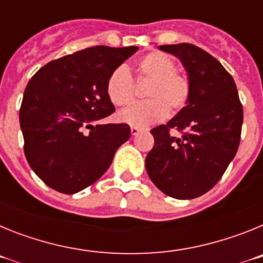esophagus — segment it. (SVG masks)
I'll list each match as a JSON object with an SVG mask.
<instances>
[{
	"label": "esophagus",
	"instance_id": "34e87169",
	"mask_svg": "<svg viewBox=\"0 0 263 263\" xmlns=\"http://www.w3.org/2000/svg\"><path fill=\"white\" fill-rule=\"evenodd\" d=\"M139 132H141V129H139V127H137V126L130 127V133H132V136H137Z\"/></svg>",
	"mask_w": 263,
	"mask_h": 263
}]
</instances>
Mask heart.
<instances>
[{"label":"heart","mask_w":263,"mask_h":263,"mask_svg":"<svg viewBox=\"0 0 263 263\" xmlns=\"http://www.w3.org/2000/svg\"><path fill=\"white\" fill-rule=\"evenodd\" d=\"M138 81H148L147 100L118 113V120L133 126H147L164 120L168 111L182 110L191 97V80L176 69V62L163 51H152L134 63ZM106 95L117 106H127L136 99V84L125 67H117L106 81Z\"/></svg>","instance_id":"b5f03b06"}]
</instances>
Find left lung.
Returning a JSON list of instances; mask_svg holds the SVG:
<instances>
[{"label":"left lung","instance_id":"8db88e82","mask_svg":"<svg viewBox=\"0 0 263 263\" xmlns=\"http://www.w3.org/2000/svg\"><path fill=\"white\" fill-rule=\"evenodd\" d=\"M159 48L183 62L191 80V97L173 120L150 132L154 146L146 157V170L163 194L194 199L215 187L236 155L242 104L232 75L211 53L191 43ZM173 128L182 137L171 136Z\"/></svg>","mask_w":263,"mask_h":263}]
</instances>
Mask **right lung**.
<instances>
[{"mask_svg": "<svg viewBox=\"0 0 263 263\" xmlns=\"http://www.w3.org/2000/svg\"><path fill=\"white\" fill-rule=\"evenodd\" d=\"M138 47L95 46L51 60L30 79L20 109L32 171L62 194L93 184L130 137L127 124L93 125L115 113L109 75Z\"/></svg>", "mask_w": 263, "mask_h": 263, "instance_id": "1", "label": "right lung"}]
</instances>
